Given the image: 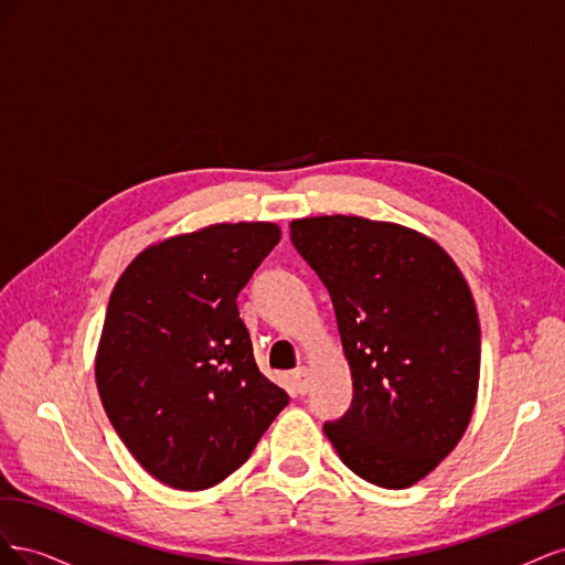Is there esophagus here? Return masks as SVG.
<instances>
[{"label":"esophagus","instance_id":"obj_1","mask_svg":"<svg viewBox=\"0 0 565 565\" xmlns=\"http://www.w3.org/2000/svg\"><path fill=\"white\" fill-rule=\"evenodd\" d=\"M292 380H295L299 393L309 391V386H311V372H309V367H303V365L297 367V370L292 372Z\"/></svg>","mask_w":565,"mask_h":565}]
</instances>
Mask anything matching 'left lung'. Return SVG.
Returning a JSON list of instances; mask_svg holds the SVG:
<instances>
[{
  "instance_id": "8db88e82",
  "label": "left lung",
  "mask_w": 565,
  "mask_h": 565,
  "mask_svg": "<svg viewBox=\"0 0 565 565\" xmlns=\"http://www.w3.org/2000/svg\"><path fill=\"white\" fill-rule=\"evenodd\" d=\"M289 237L328 287L353 380L349 413L324 434L367 483L415 486L476 405L481 324L465 276L431 237L391 221L295 218Z\"/></svg>"
}]
</instances>
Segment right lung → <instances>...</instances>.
<instances>
[{
    "instance_id": "add662e5",
    "label": "right lung",
    "mask_w": 565,
    "mask_h": 565,
    "mask_svg": "<svg viewBox=\"0 0 565 565\" xmlns=\"http://www.w3.org/2000/svg\"><path fill=\"white\" fill-rule=\"evenodd\" d=\"M278 243L268 221L214 224L146 247L115 282L98 396L134 459L169 488L224 481L289 403L256 367L235 303Z\"/></svg>"
}]
</instances>
